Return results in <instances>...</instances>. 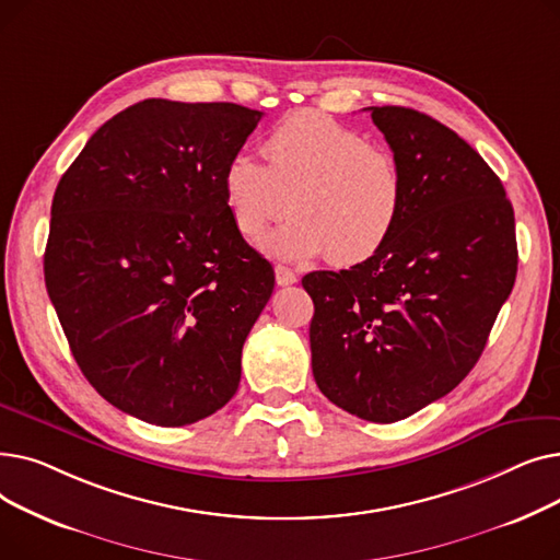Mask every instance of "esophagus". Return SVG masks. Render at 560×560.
<instances>
[{"label":"esophagus","mask_w":560,"mask_h":560,"mask_svg":"<svg viewBox=\"0 0 560 560\" xmlns=\"http://www.w3.org/2000/svg\"><path fill=\"white\" fill-rule=\"evenodd\" d=\"M275 277H277V283H279V285H292V283H298V275L292 272L290 268H285V265H277V268H275Z\"/></svg>","instance_id":"1"}]
</instances>
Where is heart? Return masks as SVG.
Listing matches in <instances>:
<instances>
[{"mask_svg": "<svg viewBox=\"0 0 560 560\" xmlns=\"http://www.w3.org/2000/svg\"><path fill=\"white\" fill-rule=\"evenodd\" d=\"M268 165L233 154L222 172L224 206L247 241H260L290 209L268 249L285 260L329 254L354 265L388 245L404 211L395 156L334 117L298 110L262 142Z\"/></svg>", "mask_w": 560, "mask_h": 560, "instance_id": "obj_1", "label": "heart"}]
</instances>
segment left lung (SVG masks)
Here are the masks:
<instances>
[{
	"label": "left lung",
	"mask_w": 560,
	"mask_h": 560,
	"mask_svg": "<svg viewBox=\"0 0 560 560\" xmlns=\"http://www.w3.org/2000/svg\"><path fill=\"white\" fill-rule=\"evenodd\" d=\"M368 110L401 167V220L372 258L302 285L315 304L317 388L386 424L445 397L477 365L515 283L517 243L502 182L456 131L413 108Z\"/></svg>",
	"instance_id": "left-lung-1"
}]
</instances>
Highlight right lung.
I'll list each match as a JSON object with an SVG mask.
<instances>
[{
	"label": "right lung",
	"instance_id": "1",
	"mask_svg": "<svg viewBox=\"0 0 560 560\" xmlns=\"http://www.w3.org/2000/svg\"><path fill=\"white\" fill-rule=\"evenodd\" d=\"M260 117L229 102H138L56 186L49 300L83 376L142 422L192 424L238 390L275 270L233 226L222 172Z\"/></svg>",
	"mask_w": 560,
	"mask_h": 560
}]
</instances>
